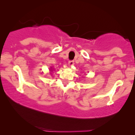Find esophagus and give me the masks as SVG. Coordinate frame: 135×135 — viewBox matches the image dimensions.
<instances>
[{
    "mask_svg": "<svg viewBox=\"0 0 135 135\" xmlns=\"http://www.w3.org/2000/svg\"><path fill=\"white\" fill-rule=\"evenodd\" d=\"M74 64V61L73 60H70L69 61V66H72Z\"/></svg>",
    "mask_w": 135,
    "mask_h": 135,
    "instance_id": "obj_1",
    "label": "esophagus"
}]
</instances>
